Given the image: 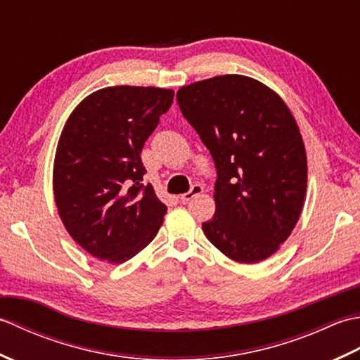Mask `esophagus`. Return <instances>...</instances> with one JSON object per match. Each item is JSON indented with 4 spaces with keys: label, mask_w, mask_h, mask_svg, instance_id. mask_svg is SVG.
I'll return each mask as SVG.
<instances>
[{
    "label": "esophagus",
    "mask_w": 360,
    "mask_h": 360,
    "mask_svg": "<svg viewBox=\"0 0 360 360\" xmlns=\"http://www.w3.org/2000/svg\"><path fill=\"white\" fill-rule=\"evenodd\" d=\"M202 190H204V188H202L201 184H193L192 188H190L187 193H182V195L179 196V200H181L182 202H187V201L192 200V198H195V196H198L200 193H202Z\"/></svg>",
    "instance_id": "esophagus-1"
}]
</instances>
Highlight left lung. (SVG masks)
I'll use <instances>...</instances> for the list:
<instances>
[{
  "instance_id": "1",
  "label": "left lung",
  "mask_w": 360,
  "mask_h": 360,
  "mask_svg": "<svg viewBox=\"0 0 360 360\" xmlns=\"http://www.w3.org/2000/svg\"><path fill=\"white\" fill-rule=\"evenodd\" d=\"M182 116L217 168L209 241L238 263L277 252L295 227L307 193V151L285 102L254 79L219 75L176 93Z\"/></svg>"
}]
</instances>
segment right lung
Masks as SVG:
<instances>
[{
	"label": "right lung",
	"mask_w": 360,
	"mask_h": 360,
	"mask_svg": "<svg viewBox=\"0 0 360 360\" xmlns=\"http://www.w3.org/2000/svg\"><path fill=\"white\" fill-rule=\"evenodd\" d=\"M174 93L110 86L88 96L68 119L53 164V195L66 227L88 254L124 263L147 248L162 226L141 153Z\"/></svg>",
	"instance_id": "1"
}]
</instances>
